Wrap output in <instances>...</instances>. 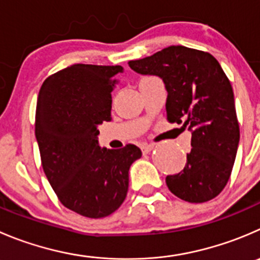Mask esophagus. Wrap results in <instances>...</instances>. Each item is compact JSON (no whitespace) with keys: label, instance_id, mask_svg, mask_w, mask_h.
Listing matches in <instances>:
<instances>
[{"label":"esophagus","instance_id":"1","mask_svg":"<svg viewBox=\"0 0 260 260\" xmlns=\"http://www.w3.org/2000/svg\"><path fill=\"white\" fill-rule=\"evenodd\" d=\"M153 147H155V145H147V143H145V145L141 146V150H142L143 153H148L153 150Z\"/></svg>","mask_w":260,"mask_h":260}]
</instances>
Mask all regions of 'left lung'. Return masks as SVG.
Returning a JSON list of instances; mask_svg holds the SVG:
<instances>
[{"instance_id": "8db88e82", "label": "left lung", "mask_w": 260, "mask_h": 260, "mask_svg": "<svg viewBox=\"0 0 260 260\" xmlns=\"http://www.w3.org/2000/svg\"><path fill=\"white\" fill-rule=\"evenodd\" d=\"M128 64L162 80L168 120L191 133L185 166L166 176L168 188L190 203L215 198L230 178L240 141L233 87L220 63L210 53L171 45Z\"/></svg>"}]
</instances>
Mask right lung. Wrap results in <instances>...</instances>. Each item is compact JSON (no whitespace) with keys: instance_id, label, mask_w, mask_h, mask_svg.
I'll return each mask as SVG.
<instances>
[{"instance_id":"right-lung-1","label":"right lung","mask_w":260,"mask_h":260,"mask_svg":"<svg viewBox=\"0 0 260 260\" xmlns=\"http://www.w3.org/2000/svg\"><path fill=\"white\" fill-rule=\"evenodd\" d=\"M122 66L72 64L43 82L35 137L43 170L60 203L89 218L107 217L127 197L129 168L142 156L127 145L100 147L99 125L110 122L112 90Z\"/></svg>"}]
</instances>
